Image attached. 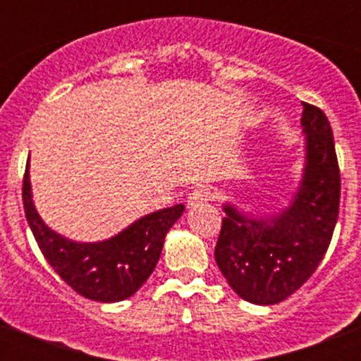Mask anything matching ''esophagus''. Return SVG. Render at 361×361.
Listing matches in <instances>:
<instances>
[{"instance_id":"34e87169","label":"esophagus","mask_w":361,"mask_h":361,"mask_svg":"<svg viewBox=\"0 0 361 361\" xmlns=\"http://www.w3.org/2000/svg\"><path fill=\"white\" fill-rule=\"evenodd\" d=\"M213 199V190L209 186H199L188 195V208H199Z\"/></svg>"}]
</instances>
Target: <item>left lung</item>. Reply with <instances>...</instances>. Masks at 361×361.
<instances>
[{
    "label": "left lung",
    "instance_id": "left-lung-1",
    "mask_svg": "<svg viewBox=\"0 0 361 361\" xmlns=\"http://www.w3.org/2000/svg\"><path fill=\"white\" fill-rule=\"evenodd\" d=\"M304 104L305 164L288 208L250 216L224 204L215 260L231 289L251 304H279L307 282L333 238L340 208V170L331 124Z\"/></svg>",
    "mask_w": 361,
    "mask_h": 361
}]
</instances>
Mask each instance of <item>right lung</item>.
Instances as JSON below:
<instances>
[{
    "label": "right lung",
    "mask_w": 361,
    "mask_h": 361,
    "mask_svg": "<svg viewBox=\"0 0 361 361\" xmlns=\"http://www.w3.org/2000/svg\"><path fill=\"white\" fill-rule=\"evenodd\" d=\"M23 206L41 253L73 291L95 302H121L137 293L161 257L166 233L180 219L183 204L141 216L116 237L73 242L44 224L32 200L30 175L25 171Z\"/></svg>",
    "instance_id": "right-lung-1"
}]
</instances>
